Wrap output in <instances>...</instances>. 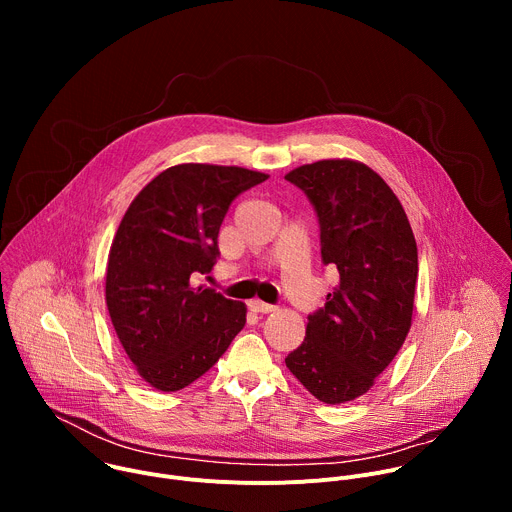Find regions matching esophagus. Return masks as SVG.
Wrapping results in <instances>:
<instances>
[{
  "label": "esophagus",
  "instance_id": "esophagus-1",
  "mask_svg": "<svg viewBox=\"0 0 512 512\" xmlns=\"http://www.w3.org/2000/svg\"><path fill=\"white\" fill-rule=\"evenodd\" d=\"M249 308H251L253 312H259V314H269V312H273V310H275V306H273V304H265V302H261V300H253V302H249Z\"/></svg>",
  "mask_w": 512,
  "mask_h": 512
}]
</instances>
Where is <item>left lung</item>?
Segmentation results:
<instances>
[{"mask_svg":"<svg viewBox=\"0 0 512 512\" xmlns=\"http://www.w3.org/2000/svg\"><path fill=\"white\" fill-rule=\"evenodd\" d=\"M285 180L314 206L322 263L340 275L285 364L318 401H352L373 387L411 328L415 237L401 202L369 166L322 160Z\"/></svg>","mask_w":512,"mask_h":512,"instance_id":"left-lung-1","label":"left lung"}]
</instances>
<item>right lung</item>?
I'll return each mask as SVG.
<instances>
[{"instance_id":"1","label":"right lung","mask_w":512,"mask_h":512,"mask_svg":"<svg viewBox=\"0 0 512 512\" xmlns=\"http://www.w3.org/2000/svg\"><path fill=\"white\" fill-rule=\"evenodd\" d=\"M237 166L168 168L129 204L109 251L105 298L137 373L172 393L202 377L243 330L247 308L192 275L210 273L231 202L265 182Z\"/></svg>"}]
</instances>
